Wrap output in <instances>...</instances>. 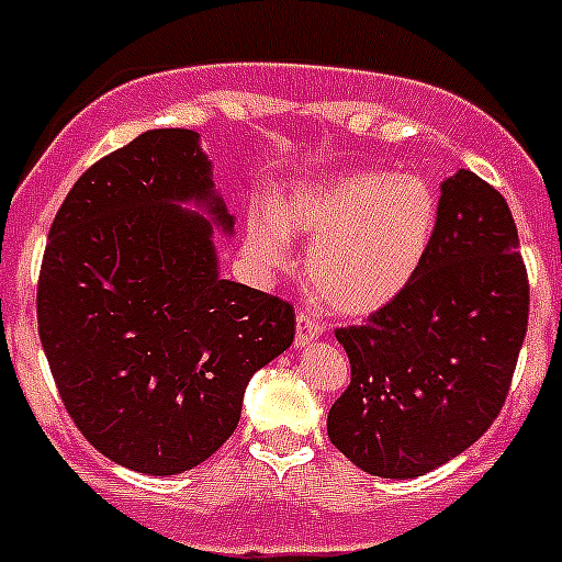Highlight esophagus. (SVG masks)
<instances>
[{"mask_svg":"<svg viewBox=\"0 0 562 562\" xmlns=\"http://www.w3.org/2000/svg\"><path fill=\"white\" fill-rule=\"evenodd\" d=\"M324 321L310 310L297 312V346H310L312 340L324 335Z\"/></svg>","mask_w":562,"mask_h":562,"instance_id":"esophagus-1","label":"esophagus"}]
</instances>
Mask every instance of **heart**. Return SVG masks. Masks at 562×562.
<instances>
[{"instance_id":"b5f03b06","label":"heart","mask_w":562,"mask_h":562,"mask_svg":"<svg viewBox=\"0 0 562 562\" xmlns=\"http://www.w3.org/2000/svg\"><path fill=\"white\" fill-rule=\"evenodd\" d=\"M436 227V196L416 173L351 171L290 191L247 222L258 270L290 265V233L310 238L306 276L329 310L371 315L419 270Z\"/></svg>"}]
</instances>
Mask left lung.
Listing matches in <instances>:
<instances>
[{"mask_svg":"<svg viewBox=\"0 0 562 562\" xmlns=\"http://www.w3.org/2000/svg\"><path fill=\"white\" fill-rule=\"evenodd\" d=\"M529 321L518 227L490 182L441 186L430 245L408 286L360 326L335 329L351 382L329 439L360 470L416 479L464 453L504 408Z\"/></svg>","mask_w":562,"mask_h":562,"instance_id":"1","label":"left lung"}]
</instances>
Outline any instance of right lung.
I'll list each match as a JSON object with an SVG mask.
<instances>
[{"label":"right lung","instance_id":"add662e5","mask_svg":"<svg viewBox=\"0 0 562 562\" xmlns=\"http://www.w3.org/2000/svg\"><path fill=\"white\" fill-rule=\"evenodd\" d=\"M233 231L200 134L154 128L78 177L38 272V337L64 408L114 464L173 475L233 436L250 376L290 349V301L220 278Z\"/></svg>","mask_w":562,"mask_h":562}]
</instances>
